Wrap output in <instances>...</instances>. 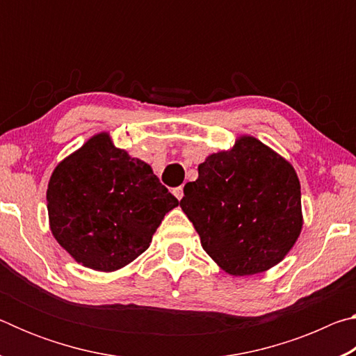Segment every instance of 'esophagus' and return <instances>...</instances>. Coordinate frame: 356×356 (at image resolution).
I'll list each match as a JSON object with an SVG mask.
<instances>
[{
	"mask_svg": "<svg viewBox=\"0 0 356 356\" xmlns=\"http://www.w3.org/2000/svg\"><path fill=\"white\" fill-rule=\"evenodd\" d=\"M172 193H174V196H176L179 201L184 197V188H182V186H177V188H174Z\"/></svg>",
	"mask_w": 356,
	"mask_h": 356,
	"instance_id": "esophagus-1",
	"label": "esophagus"
}]
</instances>
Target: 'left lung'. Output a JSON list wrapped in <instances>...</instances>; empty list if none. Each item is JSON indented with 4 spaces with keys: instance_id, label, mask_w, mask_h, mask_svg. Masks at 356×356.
<instances>
[{
    "instance_id": "obj_1",
    "label": "left lung",
    "mask_w": 356,
    "mask_h": 356,
    "mask_svg": "<svg viewBox=\"0 0 356 356\" xmlns=\"http://www.w3.org/2000/svg\"><path fill=\"white\" fill-rule=\"evenodd\" d=\"M180 207L204 251L234 276L262 273L291 251L303 226L293 166L252 136L209 155Z\"/></svg>"
}]
</instances>
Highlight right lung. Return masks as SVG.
I'll list each match as a JSON object with an SVG mask.
<instances>
[{
  "label": "right lung",
  "mask_w": 356,
  "mask_h": 356,
  "mask_svg": "<svg viewBox=\"0 0 356 356\" xmlns=\"http://www.w3.org/2000/svg\"><path fill=\"white\" fill-rule=\"evenodd\" d=\"M179 206L152 168L94 135L53 171L47 190L53 237L84 267L114 272L143 254Z\"/></svg>",
  "instance_id": "obj_1"
}]
</instances>
